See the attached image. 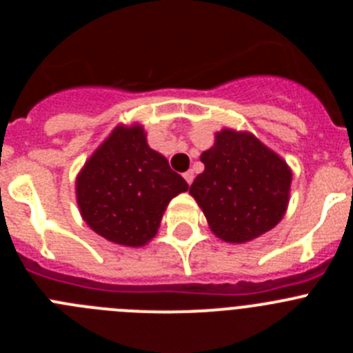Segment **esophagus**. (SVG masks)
I'll list each match as a JSON object with an SVG mask.
<instances>
[{
  "mask_svg": "<svg viewBox=\"0 0 353 353\" xmlns=\"http://www.w3.org/2000/svg\"><path fill=\"white\" fill-rule=\"evenodd\" d=\"M183 179H185V182L189 183V185H191V183H192V180H194V173H192L191 170H189V171H185V173H183Z\"/></svg>",
  "mask_w": 353,
  "mask_h": 353,
  "instance_id": "34e87169",
  "label": "esophagus"
}]
</instances>
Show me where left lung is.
I'll list each match as a JSON object with an SVG mask.
<instances>
[{"instance_id": "left-lung-1", "label": "left lung", "mask_w": 353, "mask_h": 353, "mask_svg": "<svg viewBox=\"0 0 353 353\" xmlns=\"http://www.w3.org/2000/svg\"><path fill=\"white\" fill-rule=\"evenodd\" d=\"M199 159L205 171L189 192L217 239L230 244L251 242L285 217L292 170L254 134L219 130L214 146Z\"/></svg>"}]
</instances>
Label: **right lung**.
<instances>
[{
	"label": "right lung",
	"mask_w": 353,
	"mask_h": 353,
	"mask_svg": "<svg viewBox=\"0 0 353 353\" xmlns=\"http://www.w3.org/2000/svg\"><path fill=\"white\" fill-rule=\"evenodd\" d=\"M187 189L168 159L150 148L139 123L114 127L76 179L84 223L97 235L125 248L148 244L171 199Z\"/></svg>",
	"instance_id": "1"
}]
</instances>
